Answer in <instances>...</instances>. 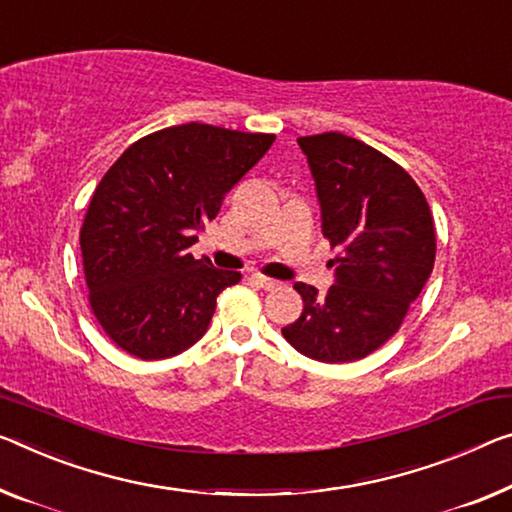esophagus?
<instances>
[{
  "mask_svg": "<svg viewBox=\"0 0 512 512\" xmlns=\"http://www.w3.org/2000/svg\"><path fill=\"white\" fill-rule=\"evenodd\" d=\"M251 279H254L258 286L261 288H265V290H274V288H279L281 283L277 281V279H270V277H263V274H251Z\"/></svg>",
  "mask_w": 512,
  "mask_h": 512,
  "instance_id": "1",
  "label": "esophagus"
}]
</instances>
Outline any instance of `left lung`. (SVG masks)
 <instances>
[{
    "mask_svg": "<svg viewBox=\"0 0 512 512\" xmlns=\"http://www.w3.org/2000/svg\"><path fill=\"white\" fill-rule=\"evenodd\" d=\"M322 212V235L338 256L327 295L295 283L302 316L281 334L304 357L345 364L398 332L435 265V222L407 171L341 132L300 137Z\"/></svg>",
    "mask_w": 512,
    "mask_h": 512,
    "instance_id": "left-lung-1",
    "label": "left lung"
}]
</instances>
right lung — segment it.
<instances>
[{"label": "right lung", "mask_w": 512, "mask_h": 512, "mask_svg": "<svg viewBox=\"0 0 512 512\" xmlns=\"http://www.w3.org/2000/svg\"><path fill=\"white\" fill-rule=\"evenodd\" d=\"M274 135L206 123L157 130L125 148L96 187L80 231L89 304L128 355H180L206 334L217 295L240 272L187 254L226 192Z\"/></svg>", "instance_id": "obj_1"}]
</instances>
